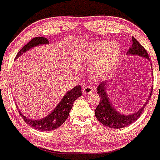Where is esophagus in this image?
I'll return each mask as SVG.
<instances>
[{"label":"esophagus","instance_id":"1","mask_svg":"<svg viewBox=\"0 0 160 160\" xmlns=\"http://www.w3.org/2000/svg\"><path fill=\"white\" fill-rule=\"evenodd\" d=\"M94 86H91V85H88V86H86L83 87L82 92L84 94H90V93H93L94 91Z\"/></svg>","mask_w":160,"mask_h":160}]
</instances>
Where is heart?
Returning <instances> with one entry per match:
<instances>
[{
	"label": "heart",
	"mask_w": 160,
	"mask_h": 160,
	"mask_svg": "<svg viewBox=\"0 0 160 160\" xmlns=\"http://www.w3.org/2000/svg\"><path fill=\"white\" fill-rule=\"evenodd\" d=\"M120 51V46L116 42L99 41L85 48L83 58L88 62H92L100 56L93 66V72L95 74H105L114 66Z\"/></svg>",
	"instance_id": "heart-1"
}]
</instances>
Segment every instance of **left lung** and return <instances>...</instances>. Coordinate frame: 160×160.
<instances>
[{
	"instance_id": "obj_1",
	"label": "left lung",
	"mask_w": 160,
	"mask_h": 160,
	"mask_svg": "<svg viewBox=\"0 0 160 160\" xmlns=\"http://www.w3.org/2000/svg\"><path fill=\"white\" fill-rule=\"evenodd\" d=\"M132 47H130L127 54L128 55H140V56L146 58L148 60L150 59L148 54L147 53L145 48L139 43L138 41L134 37H132ZM106 85L107 82H103L97 88L98 93L100 97V102L95 109V117H97V119L105 126L112 128H124V127H127L129 124H132L133 122H135L138 119L143 112L145 106L147 105L148 102L150 100L152 90H151L148 100L146 101L141 109H139L137 112H134V113L130 114V115H124V114L120 113L118 111L116 110L114 107L112 106V102L109 101L106 91H105Z\"/></svg>"
}]
</instances>
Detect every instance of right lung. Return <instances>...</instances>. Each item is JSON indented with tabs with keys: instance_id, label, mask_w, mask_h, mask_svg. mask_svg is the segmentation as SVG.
Segmentation results:
<instances>
[{
	"instance_id": "obj_1",
	"label": "right lung",
	"mask_w": 160,
	"mask_h": 160,
	"mask_svg": "<svg viewBox=\"0 0 160 160\" xmlns=\"http://www.w3.org/2000/svg\"><path fill=\"white\" fill-rule=\"evenodd\" d=\"M48 43H49V41L48 40L47 38H33L32 40L29 41L27 44L24 45L19 51L15 59L31 48L38 46V45L48 44ZM80 96H82L81 86H77L66 93L65 96L62 98V100L60 101L59 103L58 104V105L55 107V109L48 117L41 120L29 119V118H27L25 116H23L20 112V111H19V112L21 115L23 121L26 122V124H28L32 128H36V129L40 130V131H52V130L58 128L65 122V121L68 117L69 113H70V109H72L74 101Z\"/></svg>"
}]
</instances>
